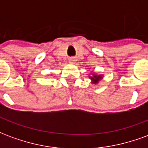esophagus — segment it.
I'll list each match as a JSON object with an SVG mask.
<instances>
[{"instance_id":"esophagus-1","label":"esophagus","mask_w":148,"mask_h":148,"mask_svg":"<svg viewBox=\"0 0 148 148\" xmlns=\"http://www.w3.org/2000/svg\"><path fill=\"white\" fill-rule=\"evenodd\" d=\"M72 60H73V59H71V62H72Z\"/></svg>"}]
</instances>
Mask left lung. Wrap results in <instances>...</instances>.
Listing matches in <instances>:
<instances>
[{"label": "left lung", "mask_w": 148, "mask_h": 148, "mask_svg": "<svg viewBox=\"0 0 148 148\" xmlns=\"http://www.w3.org/2000/svg\"><path fill=\"white\" fill-rule=\"evenodd\" d=\"M100 78H101L100 76H98V77H97V76H93V77H91V79H93V80L94 81V82H93V83H96V82H97V81L99 80Z\"/></svg>", "instance_id": "left-lung-1"}]
</instances>
